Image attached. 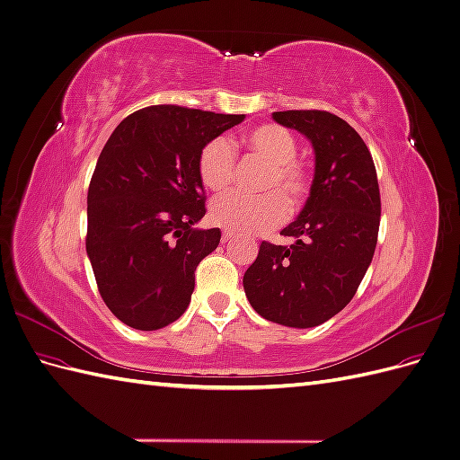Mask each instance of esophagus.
<instances>
[{
    "mask_svg": "<svg viewBox=\"0 0 460 460\" xmlns=\"http://www.w3.org/2000/svg\"><path fill=\"white\" fill-rule=\"evenodd\" d=\"M234 238V232L230 230H222V242H230Z\"/></svg>",
    "mask_w": 460,
    "mask_h": 460,
    "instance_id": "esophagus-1",
    "label": "esophagus"
}]
</instances>
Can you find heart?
Segmentation results:
<instances>
[{
    "instance_id": "b5f03b06",
    "label": "heart",
    "mask_w": 460,
    "mask_h": 460,
    "mask_svg": "<svg viewBox=\"0 0 460 460\" xmlns=\"http://www.w3.org/2000/svg\"><path fill=\"white\" fill-rule=\"evenodd\" d=\"M249 153L269 163L262 180L267 193L257 198L228 191L218 196L208 208L217 226L234 234H261L282 225L288 208L296 213L311 190V172L299 159L297 140L280 124H261L243 136ZM235 169V153L226 137L208 140L198 155V174L207 190L220 191L230 186Z\"/></svg>"
}]
</instances>
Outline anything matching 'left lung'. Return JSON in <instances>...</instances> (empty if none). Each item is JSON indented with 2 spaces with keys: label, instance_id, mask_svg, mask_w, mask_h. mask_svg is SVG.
Returning <instances> with one entry per match:
<instances>
[{
  "label": "left lung",
  "instance_id": "obj_1",
  "mask_svg": "<svg viewBox=\"0 0 460 460\" xmlns=\"http://www.w3.org/2000/svg\"><path fill=\"white\" fill-rule=\"evenodd\" d=\"M272 119L307 136L314 178L301 215L282 230L294 242H262L243 274L252 307L267 320L311 328L338 314L355 296L380 228V188L363 137L328 111H276Z\"/></svg>",
  "mask_w": 460,
  "mask_h": 460
}]
</instances>
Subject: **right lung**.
<instances>
[{
    "label": "right lung",
    "mask_w": 460,
    "mask_h": 460,
    "mask_svg": "<svg viewBox=\"0 0 460 460\" xmlns=\"http://www.w3.org/2000/svg\"><path fill=\"white\" fill-rule=\"evenodd\" d=\"M245 115L151 105L124 119L88 188L86 252L97 289L120 323L159 330L188 309L198 264L220 230H199L201 147Z\"/></svg>",
    "instance_id": "add662e5"
}]
</instances>
